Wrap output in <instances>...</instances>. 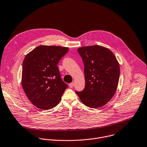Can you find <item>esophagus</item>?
<instances>
[{
  "mask_svg": "<svg viewBox=\"0 0 147 147\" xmlns=\"http://www.w3.org/2000/svg\"><path fill=\"white\" fill-rule=\"evenodd\" d=\"M74 84L73 82L69 84V86L70 88H72L74 87Z\"/></svg>",
  "mask_w": 147,
  "mask_h": 147,
  "instance_id": "1",
  "label": "esophagus"
}]
</instances>
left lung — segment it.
<instances>
[{"label": "left lung", "mask_w": 147, "mask_h": 147, "mask_svg": "<svg viewBox=\"0 0 147 147\" xmlns=\"http://www.w3.org/2000/svg\"><path fill=\"white\" fill-rule=\"evenodd\" d=\"M78 52L84 64L85 87L76 91L80 100L90 108L102 107L115 94L120 77V65L109 49L91 45L80 47Z\"/></svg>", "instance_id": "8db88e82"}]
</instances>
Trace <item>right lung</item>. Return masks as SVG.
<instances>
[{"label": "right lung", "instance_id": "add662e5", "mask_svg": "<svg viewBox=\"0 0 147 147\" xmlns=\"http://www.w3.org/2000/svg\"><path fill=\"white\" fill-rule=\"evenodd\" d=\"M69 48L40 45L25 57L23 63L22 84L32 105L42 110L55 107L68 85L61 78L57 67Z\"/></svg>", "mask_w": 147, "mask_h": 147}]
</instances>
